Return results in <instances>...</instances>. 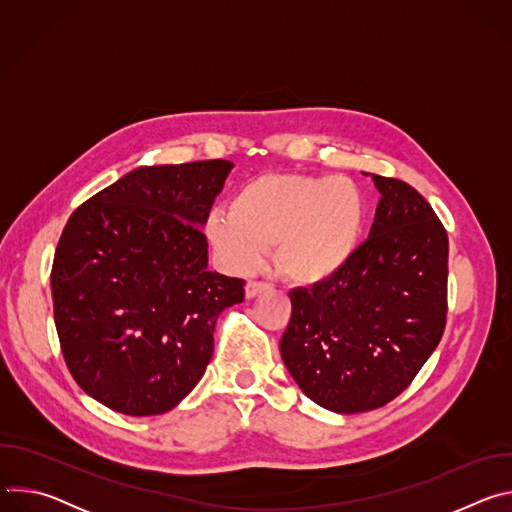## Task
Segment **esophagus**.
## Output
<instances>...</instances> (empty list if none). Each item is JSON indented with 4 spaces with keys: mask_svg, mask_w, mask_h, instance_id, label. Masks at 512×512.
<instances>
[{
    "mask_svg": "<svg viewBox=\"0 0 512 512\" xmlns=\"http://www.w3.org/2000/svg\"><path fill=\"white\" fill-rule=\"evenodd\" d=\"M271 289V283L269 281H259V279H251L247 281L245 285V296L247 298H255L259 294H263V291H269Z\"/></svg>",
    "mask_w": 512,
    "mask_h": 512,
    "instance_id": "34e87169",
    "label": "esophagus"
}]
</instances>
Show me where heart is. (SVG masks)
<instances>
[{
    "label": "heart",
    "instance_id": "obj_1",
    "mask_svg": "<svg viewBox=\"0 0 512 512\" xmlns=\"http://www.w3.org/2000/svg\"><path fill=\"white\" fill-rule=\"evenodd\" d=\"M229 208L212 210L204 225L221 261L249 273L275 245L279 273L302 285L340 273L367 227V198L346 178L263 174L243 184Z\"/></svg>",
    "mask_w": 512,
    "mask_h": 512
}]
</instances>
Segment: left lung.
<instances>
[{
    "label": "left lung",
    "mask_w": 512,
    "mask_h": 512,
    "mask_svg": "<svg viewBox=\"0 0 512 512\" xmlns=\"http://www.w3.org/2000/svg\"><path fill=\"white\" fill-rule=\"evenodd\" d=\"M375 223L350 263L291 289L281 358L300 389L336 413L401 395L440 344L448 316V233L407 182L373 174Z\"/></svg>",
    "instance_id": "left-lung-1"
}]
</instances>
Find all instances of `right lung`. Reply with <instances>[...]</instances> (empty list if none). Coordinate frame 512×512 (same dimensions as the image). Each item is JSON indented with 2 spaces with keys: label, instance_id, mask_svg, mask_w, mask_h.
Instances as JSON below:
<instances>
[{
  "label": "right lung",
  "instance_id": "add662e5",
  "mask_svg": "<svg viewBox=\"0 0 512 512\" xmlns=\"http://www.w3.org/2000/svg\"><path fill=\"white\" fill-rule=\"evenodd\" d=\"M229 160L145 166L91 196L60 235L54 324L77 385L133 415L174 409L202 379L245 279L208 271L202 233Z\"/></svg>",
  "mask_w": 512,
  "mask_h": 512
}]
</instances>
